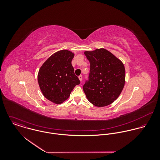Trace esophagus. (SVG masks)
Here are the masks:
<instances>
[{"label": "esophagus", "instance_id": "obj_1", "mask_svg": "<svg viewBox=\"0 0 160 160\" xmlns=\"http://www.w3.org/2000/svg\"><path fill=\"white\" fill-rule=\"evenodd\" d=\"M78 78H79V79L80 80V81L81 82V81H82V76L81 75H80V76H79Z\"/></svg>", "mask_w": 160, "mask_h": 160}]
</instances>
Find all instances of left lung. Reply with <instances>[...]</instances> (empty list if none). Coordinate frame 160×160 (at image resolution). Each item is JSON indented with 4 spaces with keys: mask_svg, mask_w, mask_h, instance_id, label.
I'll list each match as a JSON object with an SVG mask.
<instances>
[{
    "mask_svg": "<svg viewBox=\"0 0 160 160\" xmlns=\"http://www.w3.org/2000/svg\"><path fill=\"white\" fill-rule=\"evenodd\" d=\"M90 62L89 80L83 86L88 100L103 107L118 98L125 84V68L122 62L105 48L85 51Z\"/></svg>",
    "mask_w": 160,
    "mask_h": 160,
    "instance_id": "left-lung-1",
    "label": "left lung"
}]
</instances>
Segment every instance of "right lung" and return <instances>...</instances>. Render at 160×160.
Wrapping results in <instances>:
<instances>
[{
	"mask_svg": "<svg viewBox=\"0 0 160 160\" xmlns=\"http://www.w3.org/2000/svg\"><path fill=\"white\" fill-rule=\"evenodd\" d=\"M74 53L62 50L52 55L39 70V88L47 99L61 104L68 99L74 88L80 81L74 72L71 61Z\"/></svg>",
	"mask_w": 160,
	"mask_h": 160,
	"instance_id": "right-lung-1",
	"label": "right lung"
}]
</instances>
